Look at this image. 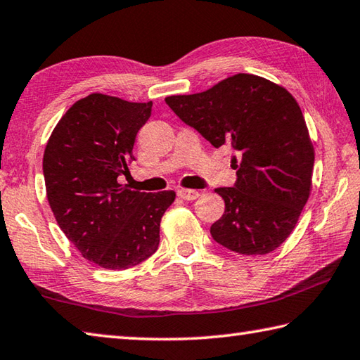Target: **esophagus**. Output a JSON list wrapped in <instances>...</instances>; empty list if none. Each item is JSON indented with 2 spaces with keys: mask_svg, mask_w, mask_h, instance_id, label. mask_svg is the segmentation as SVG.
Segmentation results:
<instances>
[{
  "mask_svg": "<svg viewBox=\"0 0 360 360\" xmlns=\"http://www.w3.org/2000/svg\"><path fill=\"white\" fill-rule=\"evenodd\" d=\"M178 197L182 198V200H197L200 197V193L197 191H191V188H181V191H178Z\"/></svg>",
  "mask_w": 360,
  "mask_h": 360,
  "instance_id": "esophagus-1",
  "label": "esophagus"
}]
</instances>
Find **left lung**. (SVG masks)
Here are the masks:
<instances>
[{
  "label": "left lung",
  "mask_w": 360,
  "mask_h": 360,
  "mask_svg": "<svg viewBox=\"0 0 360 360\" xmlns=\"http://www.w3.org/2000/svg\"><path fill=\"white\" fill-rule=\"evenodd\" d=\"M168 107L211 141L238 151L234 187L215 188L225 214L212 224L215 243L248 257L282 245L311 192L315 149L299 103L283 86L238 74L202 93L169 96Z\"/></svg>",
  "instance_id": "8db88e82"
}]
</instances>
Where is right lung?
<instances>
[{"label": "right lung", "mask_w": 360, "mask_h": 360, "mask_svg": "<svg viewBox=\"0 0 360 360\" xmlns=\"http://www.w3.org/2000/svg\"><path fill=\"white\" fill-rule=\"evenodd\" d=\"M151 107L93 93L64 113L45 146L51 212L82 257L103 269H129L151 257L176 198L173 191L145 193L117 182L135 160V136Z\"/></svg>", "instance_id": "1"}]
</instances>
